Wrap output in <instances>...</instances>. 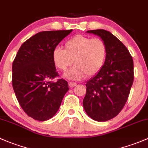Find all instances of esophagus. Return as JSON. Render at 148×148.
I'll return each instance as SVG.
<instances>
[{
    "label": "esophagus",
    "instance_id": "obj_1",
    "mask_svg": "<svg viewBox=\"0 0 148 148\" xmlns=\"http://www.w3.org/2000/svg\"><path fill=\"white\" fill-rule=\"evenodd\" d=\"M77 85V84L75 82H69V86L70 88H72V87H74Z\"/></svg>",
    "mask_w": 148,
    "mask_h": 148
}]
</instances>
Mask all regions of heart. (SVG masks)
Returning a JSON list of instances; mask_svg holds the SVG:
<instances>
[{
	"label": "heart",
	"instance_id": "1",
	"mask_svg": "<svg viewBox=\"0 0 148 148\" xmlns=\"http://www.w3.org/2000/svg\"><path fill=\"white\" fill-rule=\"evenodd\" d=\"M107 56V46L100 38L77 35L64 43V47H57L52 52V60L60 71H66L74 62V65L65 74L70 79H79L85 76L91 77L99 73L103 66Z\"/></svg>",
	"mask_w": 148,
	"mask_h": 148
}]
</instances>
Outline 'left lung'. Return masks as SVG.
Masks as SVG:
<instances>
[{"mask_svg":"<svg viewBox=\"0 0 148 148\" xmlns=\"http://www.w3.org/2000/svg\"><path fill=\"white\" fill-rule=\"evenodd\" d=\"M107 46V56L101 71L87 82L83 101L85 111L96 121H108L123 108L134 80L133 60L126 47L110 32L93 29Z\"/></svg>","mask_w":148,"mask_h":148,"instance_id":"8db88e82","label":"left lung"}]
</instances>
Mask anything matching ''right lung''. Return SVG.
<instances>
[{"instance_id": "right-lung-1", "label": "right lung", "mask_w": 148, "mask_h": 148, "mask_svg": "<svg viewBox=\"0 0 148 148\" xmlns=\"http://www.w3.org/2000/svg\"><path fill=\"white\" fill-rule=\"evenodd\" d=\"M72 29L43 31L26 40L18 50L12 66V84L21 108L29 117L44 121L52 118L69 90L59 77L52 52Z\"/></svg>"}]
</instances>
